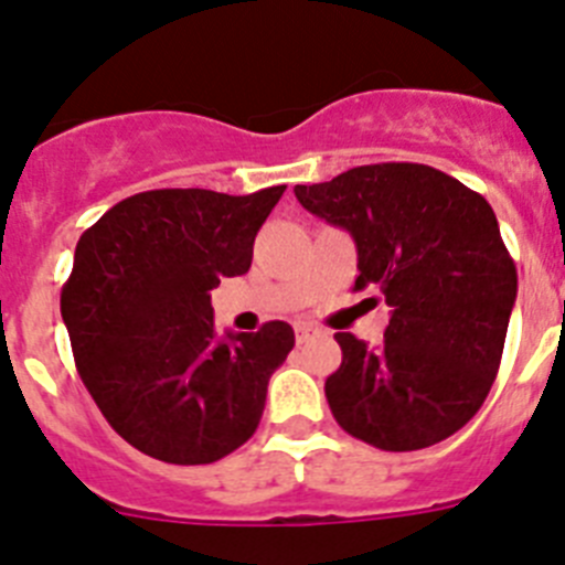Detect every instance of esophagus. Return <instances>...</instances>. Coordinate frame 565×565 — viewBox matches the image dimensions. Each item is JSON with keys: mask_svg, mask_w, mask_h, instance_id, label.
<instances>
[{"mask_svg": "<svg viewBox=\"0 0 565 565\" xmlns=\"http://www.w3.org/2000/svg\"><path fill=\"white\" fill-rule=\"evenodd\" d=\"M294 337H297L299 344H306L311 342V339L322 337V328L311 326V322H297V326H294Z\"/></svg>", "mask_w": 565, "mask_h": 565, "instance_id": "1", "label": "esophagus"}]
</instances>
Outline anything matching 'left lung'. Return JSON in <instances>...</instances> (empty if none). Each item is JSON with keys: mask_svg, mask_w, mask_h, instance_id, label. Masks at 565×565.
Listing matches in <instances>:
<instances>
[{"mask_svg": "<svg viewBox=\"0 0 565 565\" xmlns=\"http://www.w3.org/2000/svg\"><path fill=\"white\" fill-rule=\"evenodd\" d=\"M294 194L353 237V291L376 288L391 306L379 348L337 333L326 396L339 427L391 452L450 438L495 382L518 297L492 206L424 163L356 167Z\"/></svg>", "mask_w": 565, "mask_h": 565, "instance_id": "left-lung-1", "label": "left lung"}]
</instances>
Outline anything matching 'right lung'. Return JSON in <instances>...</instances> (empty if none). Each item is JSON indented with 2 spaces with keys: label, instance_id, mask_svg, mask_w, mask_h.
<instances>
[{
  "label": "right lung",
  "instance_id": "add662e5",
  "mask_svg": "<svg viewBox=\"0 0 565 565\" xmlns=\"http://www.w3.org/2000/svg\"><path fill=\"white\" fill-rule=\"evenodd\" d=\"M282 192L152 189L78 239L62 319L84 387L135 450L192 467L257 430L294 331L274 319L217 339L209 291L252 268L254 237Z\"/></svg>",
  "mask_w": 565,
  "mask_h": 565
}]
</instances>
